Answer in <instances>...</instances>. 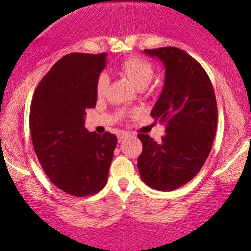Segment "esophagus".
<instances>
[{"label": "esophagus", "instance_id": "34e87169", "mask_svg": "<svg viewBox=\"0 0 251 251\" xmlns=\"http://www.w3.org/2000/svg\"><path fill=\"white\" fill-rule=\"evenodd\" d=\"M127 133L126 132H121V133H119V136H118V138H119V142H123V140L124 138H126L127 137Z\"/></svg>", "mask_w": 251, "mask_h": 251}]
</instances>
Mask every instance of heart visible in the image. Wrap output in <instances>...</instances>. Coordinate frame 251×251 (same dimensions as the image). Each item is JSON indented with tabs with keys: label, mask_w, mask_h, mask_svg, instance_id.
Here are the masks:
<instances>
[{
	"label": "heart",
	"mask_w": 251,
	"mask_h": 251,
	"mask_svg": "<svg viewBox=\"0 0 251 251\" xmlns=\"http://www.w3.org/2000/svg\"><path fill=\"white\" fill-rule=\"evenodd\" d=\"M119 72L125 75L133 85L140 90L146 88L154 77V67L151 62L140 57H131L124 60L119 67ZM108 87V76L102 74L97 80L96 93L98 97H103Z\"/></svg>",
	"instance_id": "obj_1"
}]
</instances>
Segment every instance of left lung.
Wrapping results in <instances>:
<instances>
[{"label": "left lung", "mask_w": 251, "mask_h": 251, "mask_svg": "<svg viewBox=\"0 0 251 251\" xmlns=\"http://www.w3.org/2000/svg\"><path fill=\"white\" fill-rule=\"evenodd\" d=\"M165 68V83L151 115L166 124L156 143L140 133L143 151L138 158L141 178L158 191H174L203 168L216 135L217 105L211 81L196 59L177 47L144 50Z\"/></svg>", "instance_id": "8db88e82"}]
</instances>
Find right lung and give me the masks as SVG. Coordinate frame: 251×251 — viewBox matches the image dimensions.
<instances>
[{
  "label": "right lung",
  "mask_w": 251,
  "mask_h": 251,
  "mask_svg": "<svg viewBox=\"0 0 251 251\" xmlns=\"http://www.w3.org/2000/svg\"><path fill=\"white\" fill-rule=\"evenodd\" d=\"M105 59V53L64 55L39 83L30 107V132L42 169L58 188L75 197L104 188L118 143L115 135L85 127Z\"/></svg>",
  "instance_id": "obj_1"
}]
</instances>
